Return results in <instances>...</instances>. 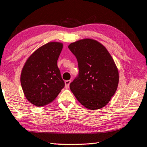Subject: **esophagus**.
Instances as JSON below:
<instances>
[{"mask_svg":"<svg viewBox=\"0 0 147 147\" xmlns=\"http://www.w3.org/2000/svg\"><path fill=\"white\" fill-rule=\"evenodd\" d=\"M70 83H71L70 80H66V81H65V87L66 89H69Z\"/></svg>","mask_w":147,"mask_h":147,"instance_id":"34e87169","label":"esophagus"}]
</instances>
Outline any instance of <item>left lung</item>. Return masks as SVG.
<instances>
[{
	"mask_svg": "<svg viewBox=\"0 0 147 147\" xmlns=\"http://www.w3.org/2000/svg\"><path fill=\"white\" fill-rule=\"evenodd\" d=\"M69 50L77 57L79 73L70 84V90L86 108L104 107L116 92L119 73L108 50L91 38L71 43Z\"/></svg>",
	"mask_w": 147,
	"mask_h": 147,
	"instance_id": "8db88e82",
	"label": "left lung"
}]
</instances>
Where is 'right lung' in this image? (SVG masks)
<instances>
[{
  "mask_svg": "<svg viewBox=\"0 0 147 147\" xmlns=\"http://www.w3.org/2000/svg\"><path fill=\"white\" fill-rule=\"evenodd\" d=\"M63 47L62 43L49 42L35 50L23 66L22 89L26 99L35 106L51 103L64 87L57 64Z\"/></svg>",
  "mask_w": 147,
  "mask_h": 147,
  "instance_id": "add662e5",
  "label": "right lung"
}]
</instances>
